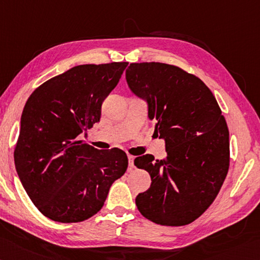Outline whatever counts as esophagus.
<instances>
[{"label": "esophagus", "instance_id": "34e87169", "mask_svg": "<svg viewBox=\"0 0 260 260\" xmlns=\"http://www.w3.org/2000/svg\"><path fill=\"white\" fill-rule=\"evenodd\" d=\"M127 160H129V166L131 168H134V161H135V156L133 155H127Z\"/></svg>", "mask_w": 260, "mask_h": 260}]
</instances>
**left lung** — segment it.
Masks as SVG:
<instances>
[{"label":"left lung","instance_id":"left-lung-1","mask_svg":"<svg viewBox=\"0 0 260 260\" xmlns=\"http://www.w3.org/2000/svg\"><path fill=\"white\" fill-rule=\"evenodd\" d=\"M125 79L147 102L167 151L163 160L151 154L135 158L152 179L136 206L155 224H190L215 201L229 172L230 133L219 105L198 76L174 65L134 62Z\"/></svg>","mask_w":260,"mask_h":260}]
</instances>
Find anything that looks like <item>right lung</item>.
<instances>
[{
    "label": "right lung",
    "mask_w": 260,
    "mask_h": 260,
    "mask_svg": "<svg viewBox=\"0 0 260 260\" xmlns=\"http://www.w3.org/2000/svg\"><path fill=\"white\" fill-rule=\"evenodd\" d=\"M126 66V61L75 66L41 84L26 102L15 166L27 195L49 219H89L126 171L122 149L100 151L79 140L99 122L102 104Z\"/></svg>",
    "instance_id": "add662e5"
}]
</instances>
